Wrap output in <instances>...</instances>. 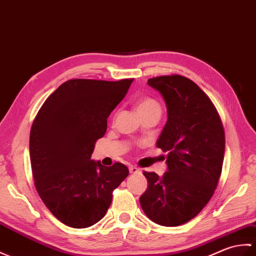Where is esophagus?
I'll list each match as a JSON object with an SVG mask.
<instances>
[{"label":"esophagus","mask_w":256,"mask_h":256,"mask_svg":"<svg viewBox=\"0 0 256 256\" xmlns=\"http://www.w3.org/2000/svg\"><path fill=\"white\" fill-rule=\"evenodd\" d=\"M129 172L132 173V174H137V173H140V168H138L137 166H129Z\"/></svg>","instance_id":"34e87169"}]
</instances>
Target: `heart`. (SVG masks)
Listing matches in <instances>:
<instances>
[{
    "label": "heart",
    "mask_w": 256,
    "mask_h": 256,
    "mask_svg": "<svg viewBox=\"0 0 256 256\" xmlns=\"http://www.w3.org/2000/svg\"><path fill=\"white\" fill-rule=\"evenodd\" d=\"M136 110H137L138 115H142V114L151 112L161 114V106L158 104V102L154 98H144L137 102V104H136Z\"/></svg>",
    "instance_id": "1"
}]
</instances>
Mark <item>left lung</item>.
Here are the masks:
<instances>
[{"label":"left lung","mask_w":256,"mask_h":256,"mask_svg":"<svg viewBox=\"0 0 256 256\" xmlns=\"http://www.w3.org/2000/svg\"><path fill=\"white\" fill-rule=\"evenodd\" d=\"M166 100L168 122L156 141L166 152L168 172H144L148 188L140 205L153 222L186 224L212 197L222 170L224 130L212 102L190 78L178 74L148 80Z\"/></svg>","instance_id":"obj_1"}]
</instances>
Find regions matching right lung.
<instances>
[{
	"instance_id": "add662e5",
	"label": "right lung",
	"mask_w": 256,
	"mask_h": 256,
	"mask_svg": "<svg viewBox=\"0 0 256 256\" xmlns=\"http://www.w3.org/2000/svg\"><path fill=\"white\" fill-rule=\"evenodd\" d=\"M134 78L110 82L74 78L61 84L32 122L30 154L35 187L54 217L72 228H88L104 217L112 192L129 174L90 160L107 118Z\"/></svg>"
}]
</instances>
